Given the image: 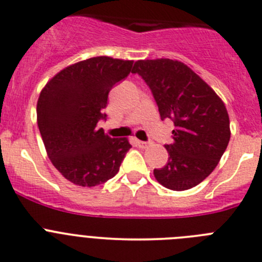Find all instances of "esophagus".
<instances>
[{
  "label": "esophagus",
  "instance_id": "esophagus-1",
  "mask_svg": "<svg viewBox=\"0 0 262 262\" xmlns=\"http://www.w3.org/2000/svg\"><path fill=\"white\" fill-rule=\"evenodd\" d=\"M136 143H137V145H138V147H140V148H147L148 144H149V143L142 142V140H137Z\"/></svg>",
  "mask_w": 262,
  "mask_h": 262
}]
</instances>
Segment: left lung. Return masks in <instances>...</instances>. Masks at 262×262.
Wrapping results in <instances>:
<instances>
[{
  "mask_svg": "<svg viewBox=\"0 0 262 262\" xmlns=\"http://www.w3.org/2000/svg\"><path fill=\"white\" fill-rule=\"evenodd\" d=\"M138 73L152 90L161 119L174 122L168 162L154 169L156 180L172 191H186L211 174L230 142L224 101L191 68L178 60H138Z\"/></svg>",
  "mask_w": 262,
  "mask_h": 262,
  "instance_id": "obj_1",
  "label": "left lung"
}]
</instances>
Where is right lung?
Listing matches in <instances>:
<instances>
[{
    "instance_id": "right-lung-1",
    "label": "right lung",
    "mask_w": 262,
    "mask_h": 262,
    "mask_svg": "<svg viewBox=\"0 0 262 262\" xmlns=\"http://www.w3.org/2000/svg\"><path fill=\"white\" fill-rule=\"evenodd\" d=\"M133 60L96 56L62 69L41 90L37 125L51 163L71 183L94 187L114 177L128 138H110L96 128L118 81L129 75Z\"/></svg>"
}]
</instances>
